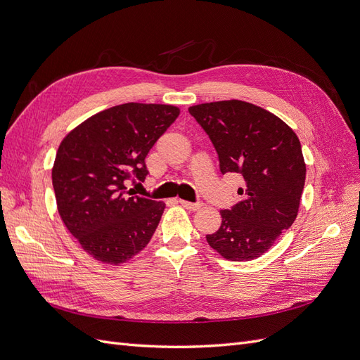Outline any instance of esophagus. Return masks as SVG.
I'll return each mask as SVG.
<instances>
[{"label":"esophagus","mask_w":360,"mask_h":360,"mask_svg":"<svg viewBox=\"0 0 360 360\" xmlns=\"http://www.w3.org/2000/svg\"><path fill=\"white\" fill-rule=\"evenodd\" d=\"M179 202L184 207V209H188V210H192V212H195V210H200L201 207H202V204H200V202H189V201H183V200H179Z\"/></svg>","instance_id":"esophagus-1"}]
</instances>
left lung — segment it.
I'll list each match as a JSON object with an SVG mask.
<instances>
[{
  "mask_svg": "<svg viewBox=\"0 0 360 360\" xmlns=\"http://www.w3.org/2000/svg\"><path fill=\"white\" fill-rule=\"evenodd\" d=\"M209 135L221 172L242 174L245 188L231 210H221L219 230L207 243L225 259L264 255L296 221L307 177L302 146L294 130L264 108L221 101L189 108Z\"/></svg>",
  "mask_w": 360,
  "mask_h": 360,
  "instance_id": "left-lung-1",
  "label": "left lung"
}]
</instances>
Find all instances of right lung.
Segmentation results:
<instances>
[{
	"label": "right lung",
	"instance_id": "right-lung-1",
	"mask_svg": "<svg viewBox=\"0 0 360 360\" xmlns=\"http://www.w3.org/2000/svg\"><path fill=\"white\" fill-rule=\"evenodd\" d=\"M179 114L174 105L123 103L91 115L63 138L52 167L58 214L101 263H126L155 234L165 202L127 192L124 183L146 180V156Z\"/></svg>",
	"mask_w": 360,
	"mask_h": 360
}]
</instances>
